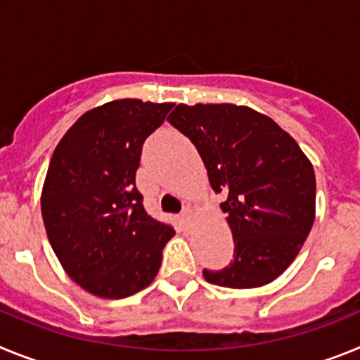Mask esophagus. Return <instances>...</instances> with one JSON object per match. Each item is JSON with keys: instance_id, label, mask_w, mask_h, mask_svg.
<instances>
[{"instance_id": "obj_1", "label": "esophagus", "mask_w": 360, "mask_h": 360, "mask_svg": "<svg viewBox=\"0 0 360 360\" xmlns=\"http://www.w3.org/2000/svg\"><path fill=\"white\" fill-rule=\"evenodd\" d=\"M191 218H193V212H191V209H184V212H182V224L184 225H187L191 221Z\"/></svg>"}]
</instances>
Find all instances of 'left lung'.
I'll return each mask as SVG.
<instances>
[{"label": "left lung", "instance_id": "obj_1", "mask_svg": "<svg viewBox=\"0 0 360 360\" xmlns=\"http://www.w3.org/2000/svg\"><path fill=\"white\" fill-rule=\"evenodd\" d=\"M198 149L234 240L212 285L256 288L292 265L316 219V173L297 142L270 117L236 104H178L169 117Z\"/></svg>", "mask_w": 360, "mask_h": 360}]
</instances>
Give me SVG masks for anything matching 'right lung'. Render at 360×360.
Here are the masks:
<instances>
[{"label": "right lung", "instance_id": "obj_1", "mask_svg": "<svg viewBox=\"0 0 360 360\" xmlns=\"http://www.w3.org/2000/svg\"><path fill=\"white\" fill-rule=\"evenodd\" d=\"M173 106L111 101L79 117L53 151L41 191L44 229L66 274L91 295L128 297L157 278L174 231L144 211L135 174L142 144Z\"/></svg>", "mask_w": 360, "mask_h": 360}]
</instances>
